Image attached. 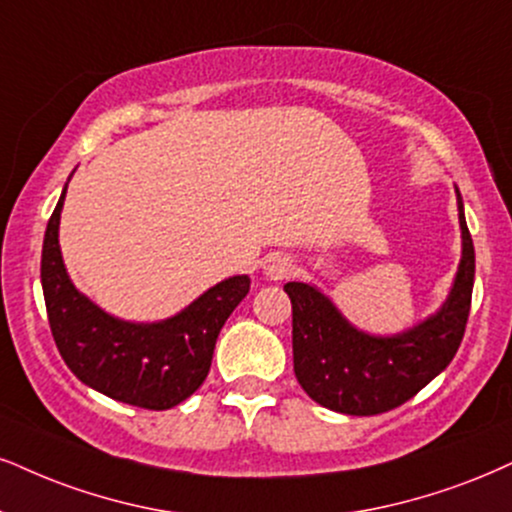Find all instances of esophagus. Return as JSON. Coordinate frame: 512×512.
Here are the masks:
<instances>
[{"label": "esophagus", "instance_id": "esophagus-1", "mask_svg": "<svg viewBox=\"0 0 512 512\" xmlns=\"http://www.w3.org/2000/svg\"><path fill=\"white\" fill-rule=\"evenodd\" d=\"M294 270V261L285 254H273L266 261V266H263V273H266L268 280H285V277L292 275Z\"/></svg>", "mask_w": 512, "mask_h": 512}]
</instances>
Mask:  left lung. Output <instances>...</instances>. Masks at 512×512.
Here are the masks:
<instances>
[{
    "label": "left lung",
    "instance_id": "left-lung-1",
    "mask_svg": "<svg viewBox=\"0 0 512 512\" xmlns=\"http://www.w3.org/2000/svg\"><path fill=\"white\" fill-rule=\"evenodd\" d=\"M463 251L437 313L396 334H370L344 318L315 285L287 282L294 375L315 403L344 415H377L413 399L453 361L468 323L475 246L456 187Z\"/></svg>",
    "mask_w": 512,
    "mask_h": 512
}]
</instances>
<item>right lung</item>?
<instances>
[{"mask_svg":"<svg viewBox=\"0 0 512 512\" xmlns=\"http://www.w3.org/2000/svg\"><path fill=\"white\" fill-rule=\"evenodd\" d=\"M66 189L68 182L47 223L40 266L56 349L82 384L113 401L149 410L178 406L206 380L218 334L249 294V275L227 277L166 320L116 318L82 294L63 266L59 223Z\"/></svg>","mask_w":512,"mask_h":512,"instance_id":"obj_1","label":"right lung"}]
</instances>
